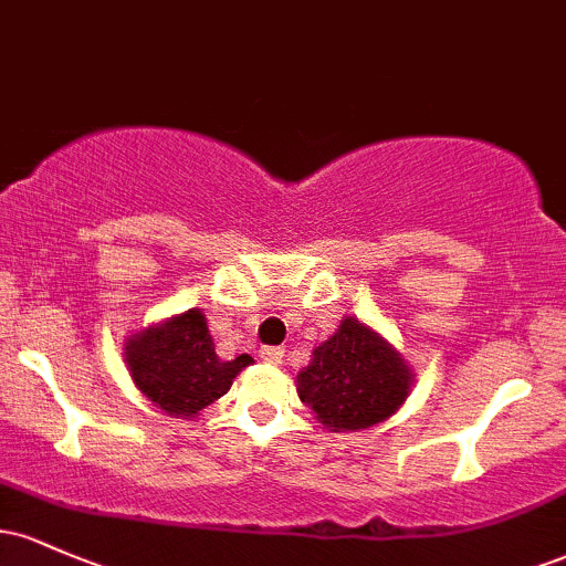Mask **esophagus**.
I'll list each match as a JSON object with an SVG mask.
<instances>
[{
  "label": "esophagus",
  "instance_id": "34e87169",
  "mask_svg": "<svg viewBox=\"0 0 566 566\" xmlns=\"http://www.w3.org/2000/svg\"><path fill=\"white\" fill-rule=\"evenodd\" d=\"M261 359L269 361V365H282L284 359V348H276V346H269L261 350Z\"/></svg>",
  "mask_w": 566,
  "mask_h": 566
}]
</instances>
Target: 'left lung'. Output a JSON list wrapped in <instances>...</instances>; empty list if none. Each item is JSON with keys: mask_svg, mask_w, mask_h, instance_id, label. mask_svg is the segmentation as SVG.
I'll return each instance as SVG.
<instances>
[{"mask_svg": "<svg viewBox=\"0 0 566 566\" xmlns=\"http://www.w3.org/2000/svg\"><path fill=\"white\" fill-rule=\"evenodd\" d=\"M297 396L327 431H359L388 420L407 401L415 375L405 356L356 316L314 348L297 375Z\"/></svg>", "mask_w": 566, "mask_h": 566, "instance_id": "1", "label": "left lung"}]
</instances>
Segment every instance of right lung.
Returning <instances> with one entry per match:
<instances>
[{"label": "right lung", "instance_id": "1", "mask_svg": "<svg viewBox=\"0 0 566 566\" xmlns=\"http://www.w3.org/2000/svg\"><path fill=\"white\" fill-rule=\"evenodd\" d=\"M125 365L138 391L175 418H197L231 388L252 356L223 361L199 308L151 324L125 343Z\"/></svg>", "mask_w": 566, "mask_h": 566}]
</instances>
